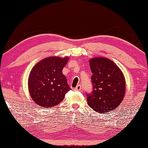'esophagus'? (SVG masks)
Returning <instances> with one entry per match:
<instances>
[{"label":"esophagus","instance_id":"esophagus-1","mask_svg":"<svg viewBox=\"0 0 148 148\" xmlns=\"http://www.w3.org/2000/svg\"><path fill=\"white\" fill-rule=\"evenodd\" d=\"M81 89H82L81 85H77V86L76 87V88L74 89L75 91H80Z\"/></svg>","mask_w":148,"mask_h":148}]
</instances>
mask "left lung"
<instances>
[{
    "label": "left lung",
    "instance_id": "left-lung-1",
    "mask_svg": "<svg viewBox=\"0 0 148 148\" xmlns=\"http://www.w3.org/2000/svg\"><path fill=\"white\" fill-rule=\"evenodd\" d=\"M92 92L86 93L89 106L101 114L108 113L121 104L125 93V80L113 61L104 57L90 59Z\"/></svg>",
    "mask_w": 148,
    "mask_h": 148
}]
</instances>
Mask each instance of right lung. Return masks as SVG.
Returning a JSON list of instances; mask_svg holds the SVG:
<instances>
[{"label": "right lung", "mask_w": 148, "mask_h": 148, "mask_svg": "<svg viewBox=\"0 0 148 148\" xmlns=\"http://www.w3.org/2000/svg\"><path fill=\"white\" fill-rule=\"evenodd\" d=\"M69 57H51L42 59L30 72L28 86L32 99L39 106L49 108L59 104L71 90L62 69Z\"/></svg>", "instance_id": "obj_1"}]
</instances>
